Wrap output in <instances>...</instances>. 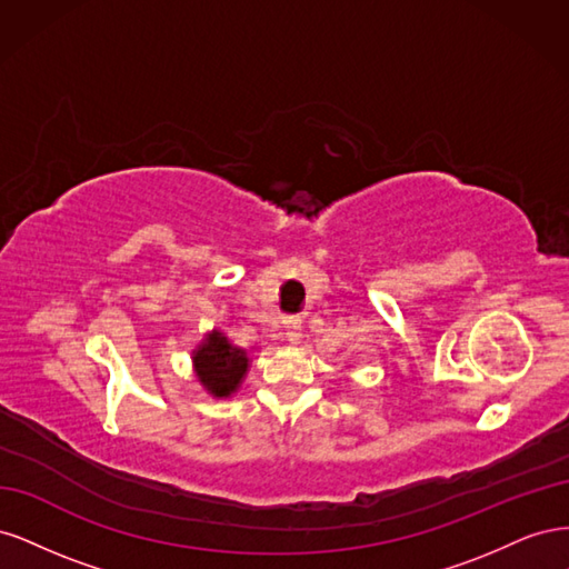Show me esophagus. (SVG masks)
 <instances>
[{
	"label": "esophagus",
	"mask_w": 569,
	"mask_h": 569,
	"mask_svg": "<svg viewBox=\"0 0 569 569\" xmlns=\"http://www.w3.org/2000/svg\"><path fill=\"white\" fill-rule=\"evenodd\" d=\"M282 325H284V337L291 343H297L301 339V318H287L282 320Z\"/></svg>",
	"instance_id": "1"
}]
</instances>
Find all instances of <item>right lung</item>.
<instances>
[{
    "label": "right lung",
    "mask_w": 569,
    "mask_h": 569,
    "mask_svg": "<svg viewBox=\"0 0 569 569\" xmlns=\"http://www.w3.org/2000/svg\"><path fill=\"white\" fill-rule=\"evenodd\" d=\"M192 363L201 387L211 396H218V399H222V396L228 399L244 380L249 370V353L234 347L220 330H213L194 349Z\"/></svg>",
    "instance_id": "add662e5"
}]
</instances>
